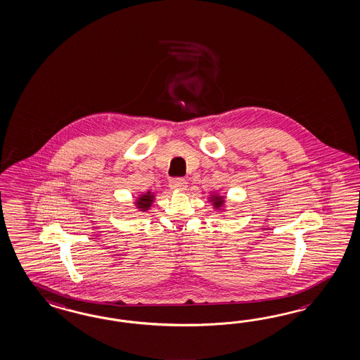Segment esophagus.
Returning <instances> with one entry per match:
<instances>
[{
    "label": "esophagus",
    "instance_id": "34e87169",
    "mask_svg": "<svg viewBox=\"0 0 360 360\" xmlns=\"http://www.w3.org/2000/svg\"><path fill=\"white\" fill-rule=\"evenodd\" d=\"M186 181H185L184 179H174V180H171L169 181V188L172 189V191H176V192H183L186 189Z\"/></svg>",
    "mask_w": 360,
    "mask_h": 360
}]
</instances>
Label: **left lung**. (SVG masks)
<instances>
[{"instance_id":"obj_1","label":"left lung","mask_w":360,"mask_h":360,"mask_svg":"<svg viewBox=\"0 0 360 360\" xmlns=\"http://www.w3.org/2000/svg\"><path fill=\"white\" fill-rule=\"evenodd\" d=\"M207 202L212 204L213 209L218 213H225L227 202L226 195L213 192V193L207 195Z\"/></svg>"}]
</instances>
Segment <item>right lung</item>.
I'll return each mask as SVG.
<instances>
[{
  "label": "right lung",
  "mask_w": 360,
  "mask_h": 360,
  "mask_svg": "<svg viewBox=\"0 0 360 360\" xmlns=\"http://www.w3.org/2000/svg\"><path fill=\"white\" fill-rule=\"evenodd\" d=\"M154 201L155 193H153L151 191H147L146 193L136 195V198H134L133 204L138 212L147 213V212L151 209V206L154 204Z\"/></svg>",
  "instance_id": "right-lung-1"
}]
</instances>
